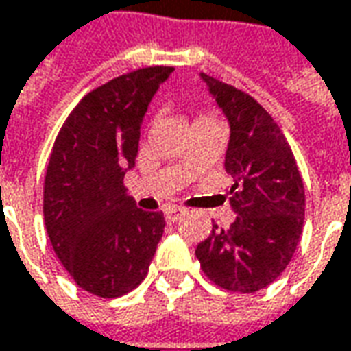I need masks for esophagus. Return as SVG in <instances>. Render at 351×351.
I'll list each match as a JSON object with an SVG mask.
<instances>
[{
    "instance_id": "34e87169",
    "label": "esophagus",
    "mask_w": 351,
    "mask_h": 351,
    "mask_svg": "<svg viewBox=\"0 0 351 351\" xmlns=\"http://www.w3.org/2000/svg\"><path fill=\"white\" fill-rule=\"evenodd\" d=\"M185 214V208H181V206H168L166 210H164V218H166V222H178L181 216Z\"/></svg>"
}]
</instances>
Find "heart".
<instances>
[{
	"instance_id": "1",
	"label": "heart",
	"mask_w": 351,
	"mask_h": 351,
	"mask_svg": "<svg viewBox=\"0 0 351 351\" xmlns=\"http://www.w3.org/2000/svg\"><path fill=\"white\" fill-rule=\"evenodd\" d=\"M201 121H216V119L210 117V115H199V117L195 119V123H201Z\"/></svg>"
}]
</instances>
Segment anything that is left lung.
Segmentation results:
<instances>
[{
  "instance_id": "left-lung-1",
  "label": "left lung",
  "mask_w": 351,
  "mask_h": 351,
  "mask_svg": "<svg viewBox=\"0 0 351 351\" xmlns=\"http://www.w3.org/2000/svg\"><path fill=\"white\" fill-rule=\"evenodd\" d=\"M230 123V228L213 224L195 255L216 286L253 293L278 278L295 253L305 218L302 173L278 123L253 96L201 73Z\"/></svg>"
}]
</instances>
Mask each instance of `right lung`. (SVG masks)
Wrapping results in <instances>:
<instances>
[{"mask_svg": "<svg viewBox=\"0 0 351 351\" xmlns=\"http://www.w3.org/2000/svg\"><path fill=\"white\" fill-rule=\"evenodd\" d=\"M173 67H145L94 88L53 143L44 181L49 241L77 286L119 298L145 280L164 214L137 208L123 185L135 166L141 123Z\"/></svg>", "mask_w": 351, "mask_h": 351, "instance_id": "obj_1", "label": "right lung"}]
</instances>
